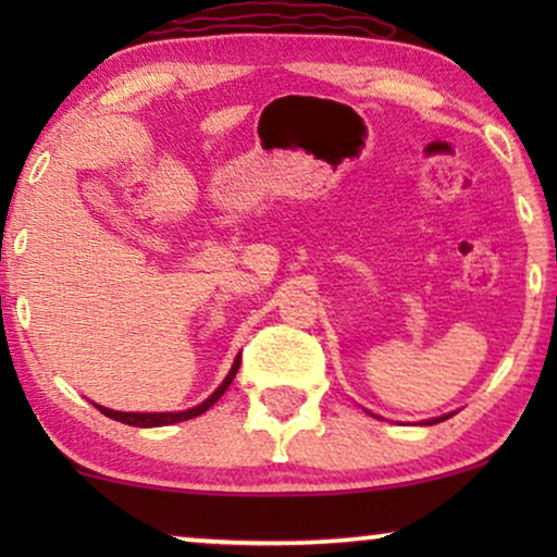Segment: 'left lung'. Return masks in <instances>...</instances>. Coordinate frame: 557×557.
Returning <instances> with one entry per match:
<instances>
[{"label":"left lung","instance_id":"1","mask_svg":"<svg viewBox=\"0 0 557 557\" xmlns=\"http://www.w3.org/2000/svg\"><path fill=\"white\" fill-rule=\"evenodd\" d=\"M446 418H451V416H441V418H431V421H423V425H433V423H441V421H446Z\"/></svg>","mask_w":557,"mask_h":557}]
</instances>
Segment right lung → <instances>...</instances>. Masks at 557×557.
<instances>
[{
    "instance_id": "1",
    "label": "right lung",
    "mask_w": 557,
    "mask_h": 557,
    "mask_svg": "<svg viewBox=\"0 0 557 557\" xmlns=\"http://www.w3.org/2000/svg\"><path fill=\"white\" fill-rule=\"evenodd\" d=\"M238 368H240V357H235L231 372H227V377L223 380V383H220L218 391L212 393L208 400L200 403V406H195V408H189V410H182V413H124V410H111V408L96 406V403H94V406L101 410L103 416L113 418V421H121V423H126V425H136V429H157V425H172V423H180V421H189V418L200 416L208 408L215 406V403L220 400V395H223L227 391V385L233 383V377H235V372H238Z\"/></svg>"
}]
</instances>
